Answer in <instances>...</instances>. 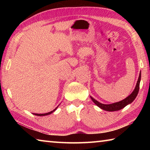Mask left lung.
I'll return each mask as SVG.
<instances>
[{
  "instance_id": "obj_1",
  "label": "left lung",
  "mask_w": 150,
  "mask_h": 150,
  "mask_svg": "<svg viewBox=\"0 0 150 150\" xmlns=\"http://www.w3.org/2000/svg\"><path fill=\"white\" fill-rule=\"evenodd\" d=\"M140 80H141V72L139 73L138 79V81H137L136 87L133 91V92L130 95L128 96V97L124 98V99L122 100L119 101L118 103L110 104V105H105V104L100 103L98 102V101L95 100V98H93L92 97V96H91V100H93V102L95 103L96 106H98V107L100 108L101 109H103V110H105L106 111H110V112L119 110H120V109L125 107L126 106L129 105V104L132 103L134 100V99H135L137 95H138V91L139 89V83H140Z\"/></svg>"
}]
</instances>
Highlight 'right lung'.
I'll return each mask as SVG.
<instances>
[{
	"label": "right lung",
	"instance_id": "1",
	"mask_svg": "<svg viewBox=\"0 0 150 150\" xmlns=\"http://www.w3.org/2000/svg\"><path fill=\"white\" fill-rule=\"evenodd\" d=\"M58 107V106H57L56 108H55L54 110H52V111H51V112H47V113H45V114H36V113H34L33 114V115H35V116H46V115H50V114H52V113H53L57 109V108Z\"/></svg>",
	"mask_w": 150,
	"mask_h": 150
}]
</instances>
